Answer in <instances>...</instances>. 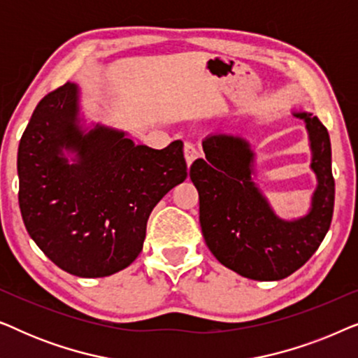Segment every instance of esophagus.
Here are the masks:
<instances>
[{"label": "esophagus", "instance_id": "1", "mask_svg": "<svg viewBox=\"0 0 358 358\" xmlns=\"http://www.w3.org/2000/svg\"><path fill=\"white\" fill-rule=\"evenodd\" d=\"M184 155H185V161H187V166L194 163L195 158H199L200 151L197 146H195L192 141H185L184 143Z\"/></svg>", "mask_w": 358, "mask_h": 358}]
</instances>
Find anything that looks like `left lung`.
I'll return each instance as SVG.
<instances>
[{
  "label": "left lung",
  "mask_w": 358,
  "mask_h": 358,
  "mask_svg": "<svg viewBox=\"0 0 358 358\" xmlns=\"http://www.w3.org/2000/svg\"><path fill=\"white\" fill-rule=\"evenodd\" d=\"M306 122L317 176L311 210L295 222H283L254 185L252 151L243 138L212 135L203 140L205 158L190 166L199 190L200 227L205 243L224 267L252 280H282L298 271L320 248L334 212V178L327 129L310 112Z\"/></svg>",
  "instance_id": "8db88e82"
}]
</instances>
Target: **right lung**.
Masks as SVG:
<instances>
[{
	"label": "right lung",
	"instance_id": "add662e5",
	"mask_svg": "<svg viewBox=\"0 0 358 358\" xmlns=\"http://www.w3.org/2000/svg\"><path fill=\"white\" fill-rule=\"evenodd\" d=\"M76 115L73 83L37 104L17 151L19 208L27 233L62 271L107 277L138 257L151 210L187 178L184 143L153 150L99 125L83 134ZM63 148L77 151L76 165Z\"/></svg>",
	"mask_w": 358,
	"mask_h": 358
}]
</instances>
